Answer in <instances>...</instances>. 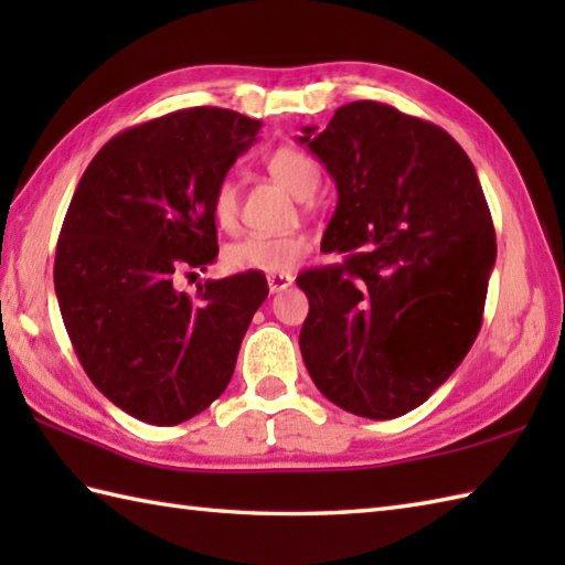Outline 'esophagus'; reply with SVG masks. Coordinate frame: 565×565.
Listing matches in <instances>:
<instances>
[{"label": "esophagus", "instance_id": "obj_1", "mask_svg": "<svg viewBox=\"0 0 565 565\" xmlns=\"http://www.w3.org/2000/svg\"><path fill=\"white\" fill-rule=\"evenodd\" d=\"M267 284H269L271 294H279L284 289H289V286L294 284V276L291 274H269Z\"/></svg>", "mask_w": 565, "mask_h": 565}]
</instances>
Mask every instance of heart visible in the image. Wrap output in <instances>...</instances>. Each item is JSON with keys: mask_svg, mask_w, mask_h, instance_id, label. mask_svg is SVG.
<instances>
[{"mask_svg": "<svg viewBox=\"0 0 565 565\" xmlns=\"http://www.w3.org/2000/svg\"><path fill=\"white\" fill-rule=\"evenodd\" d=\"M269 174L291 191L296 199H308L318 189V164L296 148H276L267 154ZM213 218L225 231H233L239 213V196L233 179H223L211 196ZM310 252L306 233H247L223 252V259L235 271L289 274Z\"/></svg>", "mask_w": 565, "mask_h": 565, "instance_id": "b5f03b06", "label": "heart"}]
</instances>
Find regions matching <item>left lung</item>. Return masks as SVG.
Returning <instances> with one entry per match:
<instances>
[{"mask_svg":"<svg viewBox=\"0 0 565 565\" xmlns=\"http://www.w3.org/2000/svg\"><path fill=\"white\" fill-rule=\"evenodd\" d=\"M298 142L338 186L320 249L344 255L296 279L310 306L298 338L306 369L342 411L401 417L481 330L498 252L483 189L447 130L388 104H344Z\"/></svg>","mask_w":565,"mask_h":565,"instance_id":"8db88e82","label":"left lung"}]
</instances>
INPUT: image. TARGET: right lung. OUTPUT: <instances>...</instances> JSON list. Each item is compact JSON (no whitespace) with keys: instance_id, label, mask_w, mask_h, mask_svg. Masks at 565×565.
I'll return each instance as SVG.
<instances>
[{"instance_id":"right-lung-1","label":"right lung","mask_w":565,"mask_h":565,"mask_svg":"<svg viewBox=\"0 0 565 565\" xmlns=\"http://www.w3.org/2000/svg\"><path fill=\"white\" fill-rule=\"evenodd\" d=\"M259 121L215 106L152 118L94 154L55 252V296L82 369L142 423L170 427L227 388L269 294L262 271L174 289L218 255L213 189L257 140Z\"/></svg>"}]
</instances>
